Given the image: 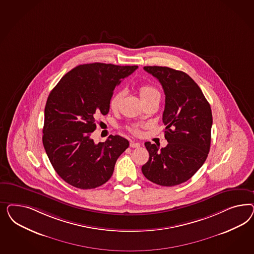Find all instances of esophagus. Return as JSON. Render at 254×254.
Returning <instances> with one entry per match:
<instances>
[{
  "label": "esophagus",
  "instance_id": "1",
  "mask_svg": "<svg viewBox=\"0 0 254 254\" xmlns=\"http://www.w3.org/2000/svg\"><path fill=\"white\" fill-rule=\"evenodd\" d=\"M129 145H130V147H132V148H138V147H139V143L138 142H136V141H134V140H131L130 143H129Z\"/></svg>",
  "mask_w": 254,
  "mask_h": 254
}]
</instances>
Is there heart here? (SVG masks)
<instances>
[{
    "label": "heart",
    "mask_w": 254,
    "mask_h": 254,
    "mask_svg": "<svg viewBox=\"0 0 254 254\" xmlns=\"http://www.w3.org/2000/svg\"><path fill=\"white\" fill-rule=\"evenodd\" d=\"M138 90L140 99L142 100V101L149 100V99H153V98L160 99L159 90L152 84H141L138 86ZM122 97H123V93L121 91H117L112 96V98L110 100V108L113 111H116L119 108ZM139 128H140L139 125H132L129 127V130L132 131L135 134H138L140 132Z\"/></svg>",
    "instance_id": "heart-1"
}]
</instances>
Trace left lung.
Returning <instances> with one entry per match:
<instances>
[{
    "instance_id": "left-lung-1",
    "label": "left lung",
    "mask_w": 254,
    "mask_h": 254,
    "mask_svg": "<svg viewBox=\"0 0 254 254\" xmlns=\"http://www.w3.org/2000/svg\"><path fill=\"white\" fill-rule=\"evenodd\" d=\"M143 69L155 77L164 89L166 101L163 123L168 145L145 142L149 160L141 167L152 183L174 186L188 181L208 157L212 114L199 86L182 70L160 66Z\"/></svg>"
}]
</instances>
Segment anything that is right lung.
<instances>
[{"label":"right lung","mask_w":254,"mask_h":254,"mask_svg":"<svg viewBox=\"0 0 254 254\" xmlns=\"http://www.w3.org/2000/svg\"><path fill=\"white\" fill-rule=\"evenodd\" d=\"M138 66L83 64L69 70L49 94L43 144L56 172L67 184L93 189L112 177L117 158L129 146L121 136L96 144L98 116H106L116 85Z\"/></svg>","instance_id":"add662e5"}]
</instances>
